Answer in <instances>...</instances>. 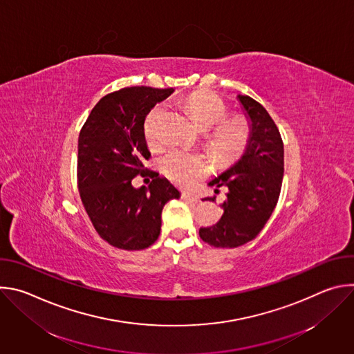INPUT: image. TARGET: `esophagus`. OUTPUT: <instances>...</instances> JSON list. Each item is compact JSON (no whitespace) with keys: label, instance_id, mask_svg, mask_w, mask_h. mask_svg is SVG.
<instances>
[{"label":"esophagus","instance_id":"obj_1","mask_svg":"<svg viewBox=\"0 0 354 354\" xmlns=\"http://www.w3.org/2000/svg\"><path fill=\"white\" fill-rule=\"evenodd\" d=\"M182 198H183V200H189V201H192V203H197V201H200V198H198L196 194L186 193V192L182 193Z\"/></svg>","mask_w":354,"mask_h":354}]
</instances>
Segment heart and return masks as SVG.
Listing matches in <instances>:
<instances>
[{
	"mask_svg": "<svg viewBox=\"0 0 354 354\" xmlns=\"http://www.w3.org/2000/svg\"><path fill=\"white\" fill-rule=\"evenodd\" d=\"M186 109L200 129H212L209 138L216 153L221 157L238 154L248 140V126L243 119L234 116L223 119L227 108L223 99L212 92H194L186 99ZM165 109L162 105H156L144 120V134L148 142L154 144L160 138V123ZM160 168L164 175L180 186H190L209 171L206 160L187 153L180 148H171L160 158Z\"/></svg>",
	"mask_w": 354,
	"mask_h": 354,
	"instance_id": "b5f03b06",
	"label": "heart"
}]
</instances>
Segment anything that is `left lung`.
Returning <instances> with one entry per match:
<instances>
[{"mask_svg": "<svg viewBox=\"0 0 354 354\" xmlns=\"http://www.w3.org/2000/svg\"><path fill=\"white\" fill-rule=\"evenodd\" d=\"M238 100L249 123L248 142L241 158L209 182L216 193L227 189L221 218L198 230L216 248H236L258 236L277 205L284 174V147L273 119L250 96L238 95Z\"/></svg>", "mask_w": 354, "mask_h": 354, "instance_id": "left-lung-1", "label": "left lung"}]
</instances>
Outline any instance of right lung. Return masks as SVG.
Returning <instances> with one entry per match:
<instances>
[{
    "instance_id": "1",
    "label": "right lung",
    "mask_w": 354,
    "mask_h": 354,
    "mask_svg": "<svg viewBox=\"0 0 354 354\" xmlns=\"http://www.w3.org/2000/svg\"><path fill=\"white\" fill-rule=\"evenodd\" d=\"M172 92V88L130 86L108 93L80 131V196L99 236L115 248L140 250L153 245L160 236L165 203L180 197L167 178L142 164L151 157L145 116ZM137 174L153 180L148 188L136 189L131 180Z\"/></svg>"
}]
</instances>
